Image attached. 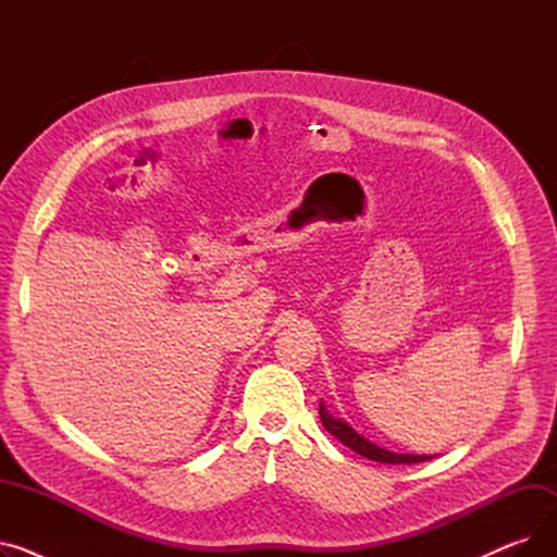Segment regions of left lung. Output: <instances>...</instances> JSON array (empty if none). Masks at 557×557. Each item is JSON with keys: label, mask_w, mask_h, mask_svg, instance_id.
I'll return each mask as SVG.
<instances>
[{"label": "left lung", "mask_w": 557, "mask_h": 557, "mask_svg": "<svg viewBox=\"0 0 557 557\" xmlns=\"http://www.w3.org/2000/svg\"><path fill=\"white\" fill-rule=\"evenodd\" d=\"M318 413H320V422H323V426H325L332 435H336L345 447L357 451V454L363 456V458H370V460H376V462H388V465H413V462L431 460V456L395 454V451H388V449H384V447H376L374 443L366 441L363 435H359L345 420H338V418L330 416V411H327L323 401H320V406H318Z\"/></svg>", "instance_id": "left-lung-1"}]
</instances>
